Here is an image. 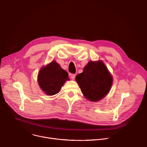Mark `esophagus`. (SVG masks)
Segmentation results:
<instances>
[{
  "label": "esophagus",
  "instance_id": "esophagus-1",
  "mask_svg": "<svg viewBox=\"0 0 147 147\" xmlns=\"http://www.w3.org/2000/svg\"><path fill=\"white\" fill-rule=\"evenodd\" d=\"M70 78H71V80H74L75 79L76 74H70Z\"/></svg>",
  "mask_w": 147,
  "mask_h": 147
}]
</instances>
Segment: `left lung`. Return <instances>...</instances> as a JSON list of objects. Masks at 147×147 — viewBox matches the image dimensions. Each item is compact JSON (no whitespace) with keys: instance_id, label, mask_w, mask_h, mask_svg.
I'll list each match as a JSON object with an SVG mask.
<instances>
[{"instance_id":"8db88e82","label":"left lung","mask_w":147,"mask_h":147,"mask_svg":"<svg viewBox=\"0 0 147 147\" xmlns=\"http://www.w3.org/2000/svg\"><path fill=\"white\" fill-rule=\"evenodd\" d=\"M76 81L86 99L97 102L109 92L113 77L102 60L90 61L82 73L76 76Z\"/></svg>"}]
</instances>
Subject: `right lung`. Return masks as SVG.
I'll return each instance as SVG.
<instances>
[{
  "instance_id": "1",
  "label": "right lung",
  "mask_w": 147,
  "mask_h": 147,
  "mask_svg": "<svg viewBox=\"0 0 147 147\" xmlns=\"http://www.w3.org/2000/svg\"><path fill=\"white\" fill-rule=\"evenodd\" d=\"M69 80L68 73L55 60L42 67L38 74L39 86L50 96L59 93L66 81Z\"/></svg>"
}]
</instances>
